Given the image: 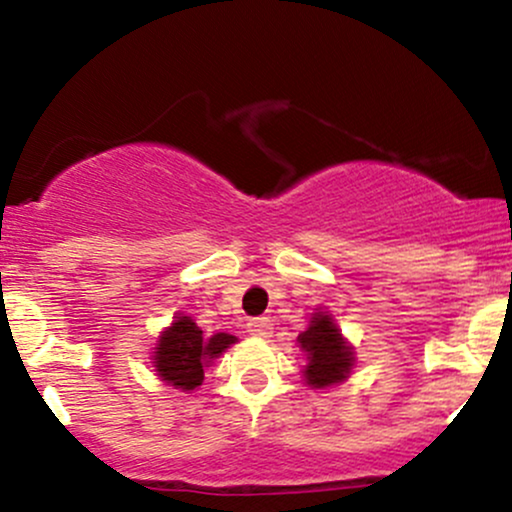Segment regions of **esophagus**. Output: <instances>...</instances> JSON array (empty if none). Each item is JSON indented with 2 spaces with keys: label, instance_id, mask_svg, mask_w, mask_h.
<instances>
[{
  "label": "esophagus",
  "instance_id": "esophagus-1",
  "mask_svg": "<svg viewBox=\"0 0 512 512\" xmlns=\"http://www.w3.org/2000/svg\"><path fill=\"white\" fill-rule=\"evenodd\" d=\"M248 332L252 334V337H272L274 325L269 317H252V320L248 322Z\"/></svg>",
  "mask_w": 512,
  "mask_h": 512
}]
</instances>
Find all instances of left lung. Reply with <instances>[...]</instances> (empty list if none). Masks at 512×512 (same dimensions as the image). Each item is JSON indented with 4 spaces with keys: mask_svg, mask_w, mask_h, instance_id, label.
I'll use <instances>...</instances> for the list:
<instances>
[{
    "mask_svg": "<svg viewBox=\"0 0 512 512\" xmlns=\"http://www.w3.org/2000/svg\"><path fill=\"white\" fill-rule=\"evenodd\" d=\"M301 349L308 354V366H305V380L313 387H327L339 383L349 375L354 366V354L334 327L332 317L317 313L310 320V327L298 334Z\"/></svg>",
    "mask_w": 512,
    "mask_h": 512,
    "instance_id": "1",
    "label": "left lung"
}]
</instances>
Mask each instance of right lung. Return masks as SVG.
<instances>
[{
    "mask_svg": "<svg viewBox=\"0 0 512 512\" xmlns=\"http://www.w3.org/2000/svg\"><path fill=\"white\" fill-rule=\"evenodd\" d=\"M233 342L236 337L223 332L204 339L202 330L190 317H178L158 342L154 356L158 375L180 390H195L197 385H202L204 366L209 363V358H216Z\"/></svg>",
    "mask_w": 512,
    "mask_h": 512,
    "instance_id": "obj_1",
    "label": "right lung"
}]
</instances>
